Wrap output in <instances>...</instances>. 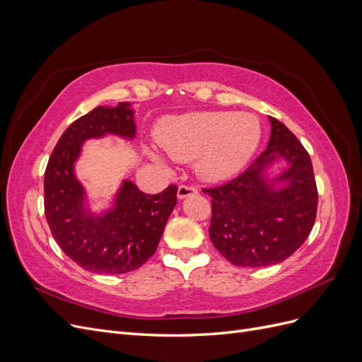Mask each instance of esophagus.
<instances>
[{
  "label": "esophagus",
  "mask_w": 362,
  "mask_h": 362,
  "mask_svg": "<svg viewBox=\"0 0 362 362\" xmlns=\"http://www.w3.org/2000/svg\"><path fill=\"white\" fill-rule=\"evenodd\" d=\"M198 193V189L194 185H187V184H181L178 187V199H184L187 196H193Z\"/></svg>",
  "instance_id": "obj_1"
}]
</instances>
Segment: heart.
<instances>
[{"label": "heart", "instance_id": "heart-1", "mask_svg": "<svg viewBox=\"0 0 362 362\" xmlns=\"http://www.w3.org/2000/svg\"><path fill=\"white\" fill-rule=\"evenodd\" d=\"M156 137L169 158L196 160L202 180L221 182L235 177L255 154L261 125L249 113L194 112L163 119Z\"/></svg>", "mask_w": 362, "mask_h": 362}]
</instances>
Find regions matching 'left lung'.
<instances>
[{
	"mask_svg": "<svg viewBox=\"0 0 362 362\" xmlns=\"http://www.w3.org/2000/svg\"><path fill=\"white\" fill-rule=\"evenodd\" d=\"M266 151L237 178L213 189L210 238L234 266L264 267L287 259L308 238L317 214V185L310 154L291 131L269 117ZM284 158L289 166L267 180L265 169ZM276 182H286L279 189Z\"/></svg>",
	"mask_w": 362,
	"mask_h": 362,
	"instance_id": "1",
	"label": "left lung"
}]
</instances>
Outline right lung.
<instances>
[{
    "instance_id": "right-lung-1",
    "label": "right lung",
    "mask_w": 362,
    "mask_h": 362,
    "mask_svg": "<svg viewBox=\"0 0 362 362\" xmlns=\"http://www.w3.org/2000/svg\"><path fill=\"white\" fill-rule=\"evenodd\" d=\"M105 134L134 139V110L129 103L96 107L62 134L45 170V216L52 237L74 262L89 272L120 275L154 255L177 205L178 187L172 184L158 194H148L124 181L113 208L92 214L84 205L86 192L75 177L74 163L84 140Z\"/></svg>"
}]
</instances>
